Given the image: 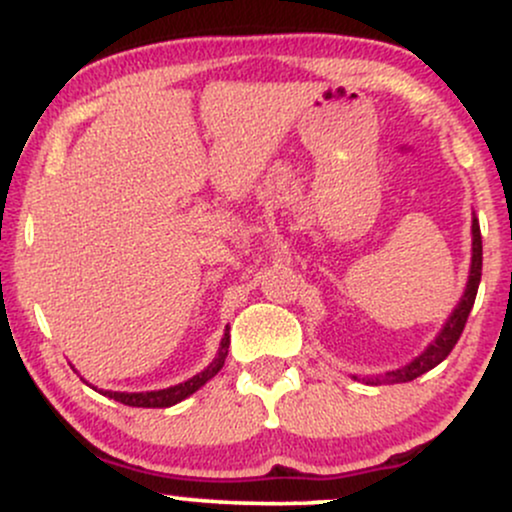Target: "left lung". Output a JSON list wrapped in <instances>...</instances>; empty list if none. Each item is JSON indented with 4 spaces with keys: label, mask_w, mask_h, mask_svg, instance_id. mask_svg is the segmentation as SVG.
Here are the masks:
<instances>
[{
    "label": "left lung",
    "mask_w": 512,
    "mask_h": 512,
    "mask_svg": "<svg viewBox=\"0 0 512 512\" xmlns=\"http://www.w3.org/2000/svg\"><path fill=\"white\" fill-rule=\"evenodd\" d=\"M479 281H481V231H479L477 216H474V219H472V264H469L467 286H464V293H462L460 301H457L455 310H452L448 320H445L443 327H440L436 339H433V342L428 344L419 356L411 358L407 366L387 370V373L373 375V378H358V375H351V378L363 380L366 385L409 383V380L419 378V375H424L431 368H436L438 363H443L452 351V346H455L457 339H460V334L464 330V322H467L469 313H472V305H474V298H477Z\"/></svg>",
    "instance_id": "left-lung-1"
}]
</instances>
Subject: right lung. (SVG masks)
<instances>
[{"instance_id": "add662e5", "label": "right lung", "mask_w": 512, "mask_h": 512, "mask_svg": "<svg viewBox=\"0 0 512 512\" xmlns=\"http://www.w3.org/2000/svg\"><path fill=\"white\" fill-rule=\"evenodd\" d=\"M228 344H231V334H228V327L226 332H223L221 337V344H219V351H216L214 361L209 363L207 368L202 370V373L192 375L190 380H185V383H178L173 387H166V390H151V392H113V390H98V387H93V390H98L101 395L115 399V402L120 404H127V407H146V409H166V407H173V404L182 402V399H187L192 395V392H197L199 387L204 383H209L211 378H214L216 373L223 368V361H226L228 356Z\"/></svg>"}]
</instances>
